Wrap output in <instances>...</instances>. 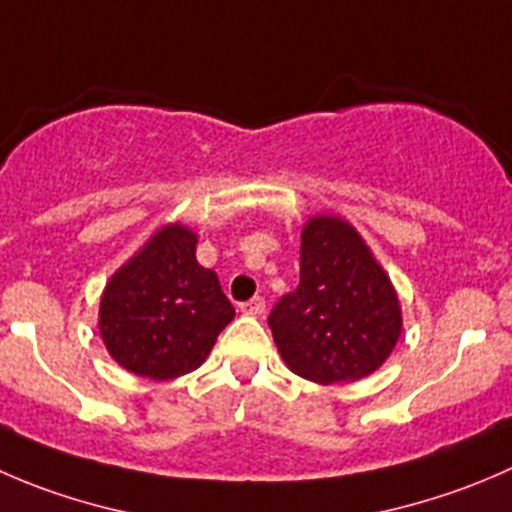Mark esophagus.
I'll use <instances>...</instances> for the list:
<instances>
[{
  "instance_id": "34e87169",
  "label": "esophagus",
  "mask_w": 512,
  "mask_h": 512,
  "mask_svg": "<svg viewBox=\"0 0 512 512\" xmlns=\"http://www.w3.org/2000/svg\"><path fill=\"white\" fill-rule=\"evenodd\" d=\"M240 310L245 312V315H262V312H265V300H262V297H252L250 302H242L240 305Z\"/></svg>"
}]
</instances>
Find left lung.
<instances>
[{"label": "left lung", "mask_w": 512, "mask_h": 512, "mask_svg": "<svg viewBox=\"0 0 512 512\" xmlns=\"http://www.w3.org/2000/svg\"><path fill=\"white\" fill-rule=\"evenodd\" d=\"M267 325L295 375L335 385L388 360L403 310L360 232L337 215H315L300 235V285L272 307Z\"/></svg>", "instance_id": "1"}]
</instances>
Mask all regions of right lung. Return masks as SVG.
Returning a JSON list of instances; mask_svg holds the SVG:
<instances>
[{"mask_svg": "<svg viewBox=\"0 0 512 512\" xmlns=\"http://www.w3.org/2000/svg\"><path fill=\"white\" fill-rule=\"evenodd\" d=\"M195 252L197 232L170 222L104 285L99 337L124 370L150 380L187 375L232 322L235 307Z\"/></svg>", "mask_w": 512, "mask_h": 512, "instance_id": "obj_1", "label": "right lung"}]
</instances>
